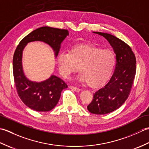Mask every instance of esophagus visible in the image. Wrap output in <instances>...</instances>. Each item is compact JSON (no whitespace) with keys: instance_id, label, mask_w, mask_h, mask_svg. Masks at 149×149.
<instances>
[{"instance_id":"obj_1","label":"esophagus","mask_w":149,"mask_h":149,"mask_svg":"<svg viewBox=\"0 0 149 149\" xmlns=\"http://www.w3.org/2000/svg\"><path fill=\"white\" fill-rule=\"evenodd\" d=\"M69 88H70V89L74 90V91H76V92H79V91H81L79 88H78L77 87H75V86H70Z\"/></svg>"}]
</instances>
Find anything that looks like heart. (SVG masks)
Here are the masks:
<instances>
[{
  "label": "heart",
  "mask_w": 149,
  "mask_h": 149,
  "mask_svg": "<svg viewBox=\"0 0 149 149\" xmlns=\"http://www.w3.org/2000/svg\"><path fill=\"white\" fill-rule=\"evenodd\" d=\"M56 62L63 76L68 77L79 67L81 73L78 80L96 88L102 86L109 79L115 68L116 57L110 50L89 45H77L72 47L68 52L59 53Z\"/></svg>",
  "instance_id": "1"
}]
</instances>
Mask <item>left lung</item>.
<instances>
[{
    "label": "left lung",
    "mask_w": 149,
    "mask_h": 149,
    "mask_svg": "<svg viewBox=\"0 0 149 149\" xmlns=\"http://www.w3.org/2000/svg\"><path fill=\"white\" fill-rule=\"evenodd\" d=\"M107 40L116 55V64L111 78L93 93L87 108L96 115H105L121 107L127 99L136 74V58L131 48L118 38L108 33L93 32Z\"/></svg>",
    "instance_id": "1"
}]
</instances>
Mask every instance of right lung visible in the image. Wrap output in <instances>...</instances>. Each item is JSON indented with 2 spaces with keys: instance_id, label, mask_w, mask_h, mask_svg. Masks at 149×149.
<instances>
[{
  "instance_id": "obj_1",
  "label": "right lung",
  "mask_w": 149,
  "mask_h": 149,
  "mask_svg": "<svg viewBox=\"0 0 149 149\" xmlns=\"http://www.w3.org/2000/svg\"><path fill=\"white\" fill-rule=\"evenodd\" d=\"M69 35L67 30L50 27H42L32 31L22 40L17 46L13 59V70L18 96L26 105L36 111H49L59 100L61 93L68 86L61 79L51 75L41 82L29 80L22 66V55L24 48L30 42H42L49 45L57 58L61 43Z\"/></svg>"
}]
</instances>
